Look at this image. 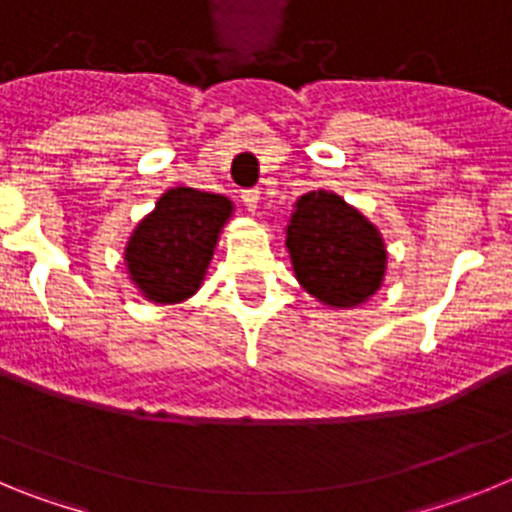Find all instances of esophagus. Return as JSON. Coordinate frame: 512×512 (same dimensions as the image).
Instances as JSON below:
<instances>
[{"instance_id":"obj_1","label":"esophagus","mask_w":512,"mask_h":512,"mask_svg":"<svg viewBox=\"0 0 512 512\" xmlns=\"http://www.w3.org/2000/svg\"><path fill=\"white\" fill-rule=\"evenodd\" d=\"M241 200L243 205L248 207V212H256V207H259V200H261V192L259 189H243Z\"/></svg>"}]
</instances>
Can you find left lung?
<instances>
[{"label":"left lung","instance_id":"1","mask_svg":"<svg viewBox=\"0 0 512 512\" xmlns=\"http://www.w3.org/2000/svg\"><path fill=\"white\" fill-rule=\"evenodd\" d=\"M287 225L295 277L330 307H354L374 295L387 269L382 235L333 192H307Z\"/></svg>","mask_w":512,"mask_h":512}]
</instances>
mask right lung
<instances>
[{
    "label": "right lung",
    "instance_id": "obj_1",
    "mask_svg": "<svg viewBox=\"0 0 512 512\" xmlns=\"http://www.w3.org/2000/svg\"><path fill=\"white\" fill-rule=\"evenodd\" d=\"M233 212L223 194L176 187L143 217L125 248L130 279L151 302H182L200 289L217 235Z\"/></svg>",
    "mask_w": 512,
    "mask_h": 512
}]
</instances>
